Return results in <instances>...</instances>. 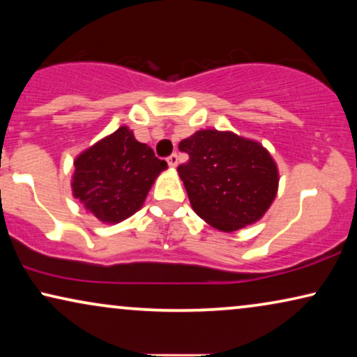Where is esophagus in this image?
I'll return each instance as SVG.
<instances>
[{
  "label": "esophagus",
  "instance_id": "1",
  "mask_svg": "<svg viewBox=\"0 0 357 357\" xmlns=\"http://www.w3.org/2000/svg\"><path fill=\"white\" fill-rule=\"evenodd\" d=\"M167 164L170 165V167H177L178 165V155L177 154H170L169 158H167Z\"/></svg>",
  "mask_w": 357,
  "mask_h": 357
}]
</instances>
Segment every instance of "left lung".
I'll use <instances>...</instances> for the list:
<instances>
[{
    "mask_svg": "<svg viewBox=\"0 0 357 357\" xmlns=\"http://www.w3.org/2000/svg\"><path fill=\"white\" fill-rule=\"evenodd\" d=\"M178 149L188 162L177 172L193 211L209 226L232 232L263 218L276 198L280 174L260 143L232 131L199 130Z\"/></svg>",
    "mask_w": 357,
    "mask_h": 357,
    "instance_id": "8db88e82",
    "label": "left lung"
}]
</instances>
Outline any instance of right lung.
<instances>
[{
    "label": "right lung",
    "mask_w": 357,
    "mask_h": 357,
    "mask_svg": "<svg viewBox=\"0 0 357 357\" xmlns=\"http://www.w3.org/2000/svg\"><path fill=\"white\" fill-rule=\"evenodd\" d=\"M165 169V160L136 141L128 126H120L77 155L73 197L99 221L121 222L143 206L154 180Z\"/></svg>",
    "instance_id": "add662e5"
}]
</instances>
